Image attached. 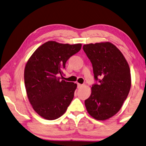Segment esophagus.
<instances>
[{
	"label": "esophagus",
	"mask_w": 146,
	"mask_h": 146,
	"mask_svg": "<svg viewBox=\"0 0 146 146\" xmlns=\"http://www.w3.org/2000/svg\"><path fill=\"white\" fill-rule=\"evenodd\" d=\"M82 86H83V85H82V84H77V87H78V88H80V87H82Z\"/></svg>",
	"instance_id": "esophagus-1"
}]
</instances>
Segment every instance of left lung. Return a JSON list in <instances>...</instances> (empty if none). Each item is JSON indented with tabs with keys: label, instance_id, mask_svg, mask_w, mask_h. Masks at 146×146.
<instances>
[{
	"label": "left lung",
	"instance_id": "1",
	"mask_svg": "<svg viewBox=\"0 0 146 146\" xmlns=\"http://www.w3.org/2000/svg\"><path fill=\"white\" fill-rule=\"evenodd\" d=\"M83 50L91 62L96 83L85 105L97 120H106L117 113L130 90L129 65L117 47L109 42L84 44Z\"/></svg>",
	"mask_w": 146,
	"mask_h": 146
}]
</instances>
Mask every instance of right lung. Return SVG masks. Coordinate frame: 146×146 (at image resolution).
Instances as JSON below:
<instances>
[{"instance_id":"right-lung-1","label":"right lung","mask_w":146,"mask_h":146,"mask_svg":"<svg viewBox=\"0 0 146 146\" xmlns=\"http://www.w3.org/2000/svg\"><path fill=\"white\" fill-rule=\"evenodd\" d=\"M81 44L48 41L32 55L24 71L25 86L33 109L48 120L64 114L73 100L77 85L60 77L69 58L80 51Z\"/></svg>"}]
</instances>
